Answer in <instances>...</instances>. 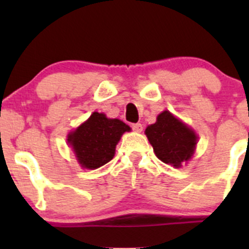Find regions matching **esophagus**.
I'll return each instance as SVG.
<instances>
[{
    "instance_id": "obj_1",
    "label": "esophagus",
    "mask_w": 249,
    "mask_h": 249,
    "mask_svg": "<svg viewBox=\"0 0 249 249\" xmlns=\"http://www.w3.org/2000/svg\"><path fill=\"white\" fill-rule=\"evenodd\" d=\"M131 127H132V130H134V131H136V132H141L143 130L142 124H140V123H136V124H131Z\"/></svg>"
}]
</instances>
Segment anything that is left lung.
<instances>
[{
    "label": "left lung",
    "instance_id": "1",
    "mask_svg": "<svg viewBox=\"0 0 249 249\" xmlns=\"http://www.w3.org/2000/svg\"><path fill=\"white\" fill-rule=\"evenodd\" d=\"M145 135L157 157L173 167L182 166L192 158L197 141L195 132L169 110L158 115L157 123L145 129Z\"/></svg>",
    "mask_w": 249,
    "mask_h": 249
}]
</instances>
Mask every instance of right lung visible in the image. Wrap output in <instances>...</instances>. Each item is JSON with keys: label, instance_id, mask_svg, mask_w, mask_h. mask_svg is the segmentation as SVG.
<instances>
[{"label": "right lung", "instance_id": "right-lung-1", "mask_svg": "<svg viewBox=\"0 0 249 249\" xmlns=\"http://www.w3.org/2000/svg\"><path fill=\"white\" fill-rule=\"evenodd\" d=\"M130 127L119 119H108L104 113L91 117L69 136L78 161L85 169H97L114 157L115 145Z\"/></svg>", "mask_w": 249, "mask_h": 249}]
</instances>
